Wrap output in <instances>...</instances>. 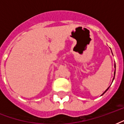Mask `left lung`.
<instances>
[{
	"mask_svg": "<svg viewBox=\"0 0 124 124\" xmlns=\"http://www.w3.org/2000/svg\"><path fill=\"white\" fill-rule=\"evenodd\" d=\"M114 66H115V71H114V78H113V80L114 79V77H115V73H116V65L114 64ZM113 80H112V81H113ZM109 87H108L107 88V89H106V91H104V93H102V94L101 95H104V93H105L106 92V91H108V89H109Z\"/></svg>",
	"mask_w": 124,
	"mask_h": 124,
	"instance_id": "left-lung-1",
	"label": "left lung"
}]
</instances>
